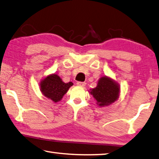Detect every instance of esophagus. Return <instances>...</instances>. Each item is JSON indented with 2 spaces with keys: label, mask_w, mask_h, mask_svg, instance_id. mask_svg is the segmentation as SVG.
<instances>
[{
  "label": "esophagus",
  "mask_w": 159,
  "mask_h": 159,
  "mask_svg": "<svg viewBox=\"0 0 159 159\" xmlns=\"http://www.w3.org/2000/svg\"><path fill=\"white\" fill-rule=\"evenodd\" d=\"M77 84L78 86H80V87H84L86 85V82H77Z\"/></svg>",
  "instance_id": "1"
}]
</instances>
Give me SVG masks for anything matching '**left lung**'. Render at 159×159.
I'll return each instance as SVG.
<instances>
[{"mask_svg": "<svg viewBox=\"0 0 159 159\" xmlns=\"http://www.w3.org/2000/svg\"><path fill=\"white\" fill-rule=\"evenodd\" d=\"M91 94L99 106L103 107L116 101L119 97V87L107 77H101L96 88L91 90Z\"/></svg>", "mask_w": 159, "mask_h": 159, "instance_id": "left-lung-1", "label": "left lung"}]
</instances>
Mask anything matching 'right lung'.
Returning a JSON list of instances; mask_svg holds the SVG:
<instances>
[{
    "label": "right lung",
    "mask_w": 159,
    "mask_h": 159,
    "mask_svg": "<svg viewBox=\"0 0 159 159\" xmlns=\"http://www.w3.org/2000/svg\"><path fill=\"white\" fill-rule=\"evenodd\" d=\"M72 84L71 82L64 83L59 76L53 74L44 78L41 82L40 90L44 96L57 102L62 99L64 94L67 93Z\"/></svg>",
    "instance_id": "add662e5"
}]
</instances>
